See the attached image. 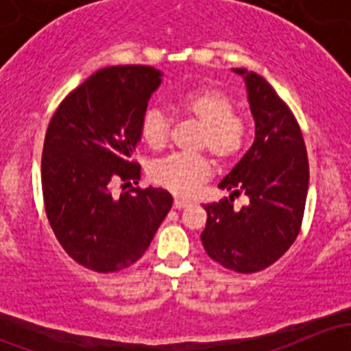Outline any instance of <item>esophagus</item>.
I'll use <instances>...</instances> for the list:
<instances>
[{
  "mask_svg": "<svg viewBox=\"0 0 351 351\" xmlns=\"http://www.w3.org/2000/svg\"><path fill=\"white\" fill-rule=\"evenodd\" d=\"M189 205H190V202L182 200V198H175V202H173V207H175L176 210H182V208L189 207Z\"/></svg>",
  "mask_w": 351,
  "mask_h": 351,
  "instance_id": "1",
  "label": "esophagus"
}]
</instances>
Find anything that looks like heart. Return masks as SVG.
Instances as JSON below:
<instances>
[{"label": "heart", "instance_id": "1", "mask_svg": "<svg viewBox=\"0 0 351 351\" xmlns=\"http://www.w3.org/2000/svg\"><path fill=\"white\" fill-rule=\"evenodd\" d=\"M176 110L195 120L200 127L195 149L208 151L219 165H229L244 153L251 139V122L234 112L236 104L226 91L204 86L189 91L176 100ZM171 119L165 110L149 107L141 119V139L151 149L166 146ZM212 175V162L204 154H171L154 162L151 180L173 195L190 197Z\"/></svg>", "mask_w": 351, "mask_h": 351}]
</instances>
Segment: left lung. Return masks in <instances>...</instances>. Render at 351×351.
<instances>
[{
	"label": "left lung",
	"mask_w": 351,
	"mask_h": 351,
	"mask_svg": "<svg viewBox=\"0 0 351 351\" xmlns=\"http://www.w3.org/2000/svg\"><path fill=\"white\" fill-rule=\"evenodd\" d=\"M243 74L254 119V143L219 183L231 197L205 204L207 224L200 234L208 256L238 274H254L274 265L300 232L309 162L302 132L292 110L260 74ZM250 204L234 209V196Z\"/></svg>",
	"instance_id": "obj_1"
}]
</instances>
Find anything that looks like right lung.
Wrapping results in <instances>:
<instances>
[{
	"mask_svg": "<svg viewBox=\"0 0 351 351\" xmlns=\"http://www.w3.org/2000/svg\"><path fill=\"white\" fill-rule=\"evenodd\" d=\"M159 83L151 66L105 67L71 91L49 122L45 214L59 244L88 270L112 274L136 263L173 205L166 190L153 186L112 192L115 182L137 185L141 119Z\"/></svg>",
	"mask_w": 351,
	"mask_h": 351,
	"instance_id": "1",
	"label": "right lung"
}]
</instances>
